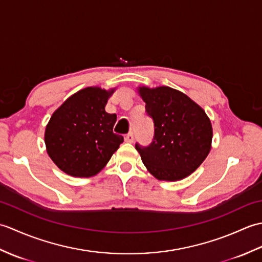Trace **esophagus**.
Segmentation results:
<instances>
[{"instance_id":"esophagus-1","label":"esophagus","mask_w":262,"mask_h":262,"mask_svg":"<svg viewBox=\"0 0 262 262\" xmlns=\"http://www.w3.org/2000/svg\"><path fill=\"white\" fill-rule=\"evenodd\" d=\"M125 141L127 143H133V142H134V134H133V133H129V134H127L125 136Z\"/></svg>"}]
</instances>
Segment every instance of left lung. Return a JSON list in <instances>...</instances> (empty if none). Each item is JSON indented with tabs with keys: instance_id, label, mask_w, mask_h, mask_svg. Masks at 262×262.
I'll return each mask as SVG.
<instances>
[{
	"instance_id": "left-lung-1",
	"label": "left lung",
	"mask_w": 262,
	"mask_h": 262,
	"mask_svg": "<svg viewBox=\"0 0 262 262\" xmlns=\"http://www.w3.org/2000/svg\"><path fill=\"white\" fill-rule=\"evenodd\" d=\"M138 92L154 122L152 143L135 145L144 165L159 180L190 176L211 147L213 128L207 115L185 93L169 86H140Z\"/></svg>"
}]
</instances>
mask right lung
<instances>
[{
  "mask_svg": "<svg viewBox=\"0 0 262 262\" xmlns=\"http://www.w3.org/2000/svg\"><path fill=\"white\" fill-rule=\"evenodd\" d=\"M115 89L89 86L71 96L55 111L45 130L49 158L66 174L96 176L124 142L114 133L115 114L104 107Z\"/></svg>",
  "mask_w": 262,
  "mask_h": 262,
  "instance_id": "1",
  "label": "right lung"
}]
</instances>
